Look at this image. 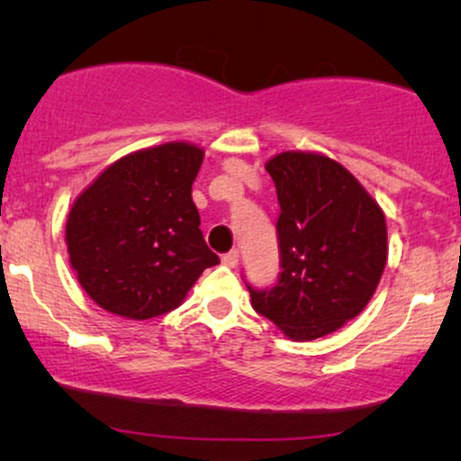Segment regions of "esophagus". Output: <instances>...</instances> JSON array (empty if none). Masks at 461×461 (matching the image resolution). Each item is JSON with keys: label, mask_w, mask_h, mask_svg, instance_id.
I'll return each mask as SVG.
<instances>
[{"label": "esophagus", "mask_w": 461, "mask_h": 461, "mask_svg": "<svg viewBox=\"0 0 461 461\" xmlns=\"http://www.w3.org/2000/svg\"><path fill=\"white\" fill-rule=\"evenodd\" d=\"M223 264H225V267H230V268L236 267V264H238V251H236V249H234V251L225 253V256H223Z\"/></svg>", "instance_id": "34e87169"}]
</instances>
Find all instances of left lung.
<instances>
[{
    "instance_id": "8db88e82",
    "label": "left lung",
    "mask_w": 461,
    "mask_h": 461,
    "mask_svg": "<svg viewBox=\"0 0 461 461\" xmlns=\"http://www.w3.org/2000/svg\"><path fill=\"white\" fill-rule=\"evenodd\" d=\"M279 199L282 275L253 290V310L285 338L308 342L340 330L368 305L388 262L385 214L340 162L282 151L267 164Z\"/></svg>"
}]
</instances>
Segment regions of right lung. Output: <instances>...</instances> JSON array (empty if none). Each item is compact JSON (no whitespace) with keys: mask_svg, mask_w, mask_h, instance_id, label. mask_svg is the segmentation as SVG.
Segmentation results:
<instances>
[{"mask_svg":"<svg viewBox=\"0 0 461 461\" xmlns=\"http://www.w3.org/2000/svg\"><path fill=\"white\" fill-rule=\"evenodd\" d=\"M203 149L186 140L131 151L73 201L65 240L84 293L130 321L176 310L219 256L193 201Z\"/></svg>","mask_w":461,"mask_h":461,"instance_id":"add662e5","label":"right lung"}]
</instances>
